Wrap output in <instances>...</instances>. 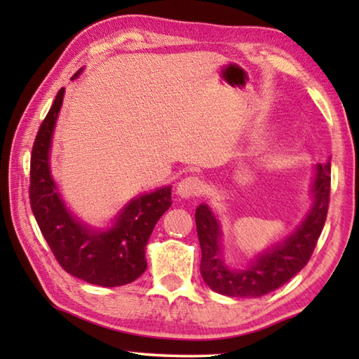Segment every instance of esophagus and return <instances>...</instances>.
<instances>
[{
    "label": "esophagus",
    "instance_id": "34e87169",
    "mask_svg": "<svg viewBox=\"0 0 359 359\" xmlns=\"http://www.w3.org/2000/svg\"><path fill=\"white\" fill-rule=\"evenodd\" d=\"M177 193L182 198H198L204 193V182L198 177L182 179L177 185Z\"/></svg>",
    "mask_w": 359,
    "mask_h": 359
}]
</instances>
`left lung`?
Returning <instances> with one entry per match:
<instances>
[{
    "mask_svg": "<svg viewBox=\"0 0 359 359\" xmlns=\"http://www.w3.org/2000/svg\"><path fill=\"white\" fill-rule=\"evenodd\" d=\"M331 191V163L315 168L312 184L313 204L301 226L282 244L258 255L245 269H231L222 257V231L208 204H199L194 214L199 245L201 276L217 293L231 297H259L280 288L309 263L323 231Z\"/></svg>",
    "mask_w": 359,
    "mask_h": 359,
    "instance_id": "1",
    "label": "left lung"
}]
</instances>
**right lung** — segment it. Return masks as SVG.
Listing matches in <instances>:
<instances>
[{
	"mask_svg": "<svg viewBox=\"0 0 359 359\" xmlns=\"http://www.w3.org/2000/svg\"><path fill=\"white\" fill-rule=\"evenodd\" d=\"M77 76L79 72L74 77ZM63 95L65 88H60L33 144L29 163L33 215L60 266L71 276L100 287L131 283L147 267L145 245L156 222L171 208V187L131 199L112 226L104 231L77 222L60 198L48 161Z\"/></svg>",
	"mask_w": 359,
	"mask_h": 359,
	"instance_id": "obj_1",
	"label": "right lung"
}]
</instances>
